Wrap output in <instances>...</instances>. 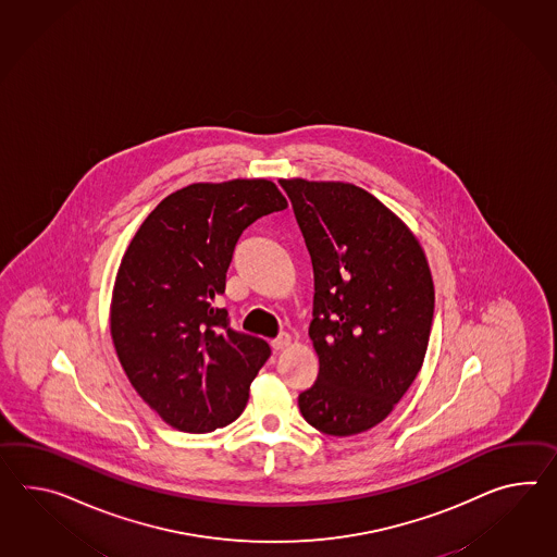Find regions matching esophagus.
Listing matches in <instances>:
<instances>
[{"label":"esophagus","mask_w":557,"mask_h":557,"mask_svg":"<svg viewBox=\"0 0 557 557\" xmlns=\"http://www.w3.org/2000/svg\"><path fill=\"white\" fill-rule=\"evenodd\" d=\"M289 344H292V336H289V334H282L280 338L273 339L272 348L273 350H277V352H280V350H285Z\"/></svg>","instance_id":"34e87169"}]
</instances>
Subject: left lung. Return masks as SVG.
Instances as JSON below:
<instances>
[{
  "instance_id": "8db88e82",
  "label": "left lung",
  "mask_w": 557,
  "mask_h": 557,
  "mask_svg": "<svg viewBox=\"0 0 557 557\" xmlns=\"http://www.w3.org/2000/svg\"><path fill=\"white\" fill-rule=\"evenodd\" d=\"M313 265L310 338L318 380L299 394L320 433L350 436L393 412L421 372L434 284L419 237L372 193L342 181L280 178Z\"/></svg>"
}]
</instances>
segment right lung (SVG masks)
<instances>
[{"mask_svg":"<svg viewBox=\"0 0 557 557\" xmlns=\"http://www.w3.org/2000/svg\"><path fill=\"white\" fill-rule=\"evenodd\" d=\"M287 207L268 178L193 183L164 197L124 251L110 299V336L126 379L166 424L209 433L244 412L270 358L218 308L239 235Z\"/></svg>","mask_w":557,"mask_h":557,"instance_id":"1","label":"right lung"}]
</instances>
